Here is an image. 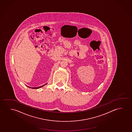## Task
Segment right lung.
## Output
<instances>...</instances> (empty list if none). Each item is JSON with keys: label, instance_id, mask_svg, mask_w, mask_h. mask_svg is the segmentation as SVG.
I'll use <instances>...</instances> for the list:
<instances>
[{"label": "right lung", "instance_id": "obj_1", "mask_svg": "<svg viewBox=\"0 0 132 132\" xmlns=\"http://www.w3.org/2000/svg\"><path fill=\"white\" fill-rule=\"evenodd\" d=\"M47 84V83H46V84H44V85H42V86H40V87H37V88H31V87H29V86H27L28 87H29V88H32V89H38V88H41L42 87L44 86L45 85H46Z\"/></svg>", "mask_w": 132, "mask_h": 132}]
</instances>
